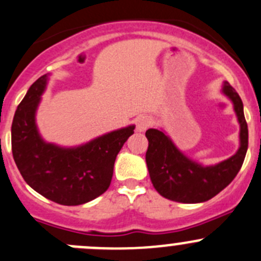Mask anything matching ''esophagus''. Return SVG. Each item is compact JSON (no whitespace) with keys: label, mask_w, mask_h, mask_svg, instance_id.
Here are the masks:
<instances>
[{"label":"esophagus","mask_w":261,"mask_h":261,"mask_svg":"<svg viewBox=\"0 0 261 261\" xmlns=\"http://www.w3.org/2000/svg\"><path fill=\"white\" fill-rule=\"evenodd\" d=\"M151 125V118L148 116H140L136 118V130L138 131H145L149 126Z\"/></svg>","instance_id":"obj_1"}]
</instances>
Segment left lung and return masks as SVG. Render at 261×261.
<instances>
[{
    "label": "left lung",
    "mask_w": 261,
    "mask_h": 261,
    "mask_svg": "<svg viewBox=\"0 0 261 261\" xmlns=\"http://www.w3.org/2000/svg\"><path fill=\"white\" fill-rule=\"evenodd\" d=\"M222 92L233 103L240 123V148L236 154L214 166H201L177 149L162 130L149 128L145 161L154 189L172 201L185 204L204 203L228 186L244 163L249 145V130L244 105L236 90L224 83Z\"/></svg>",
    "instance_id": "8db88e82"
}]
</instances>
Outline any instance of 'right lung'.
I'll use <instances>...</instances> for the list:
<instances>
[{"label":"right lung","mask_w":261,"mask_h":261,"mask_svg":"<svg viewBox=\"0 0 261 261\" xmlns=\"http://www.w3.org/2000/svg\"><path fill=\"white\" fill-rule=\"evenodd\" d=\"M48 74L32 84L17 106L11 126L14 161L28 185L61 205L85 204L107 191L116 156L135 126L111 131L83 145L62 148L45 143L35 123Z\"/></svg>","instance_id":"obj_1"}]
</instances>
